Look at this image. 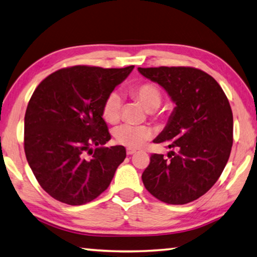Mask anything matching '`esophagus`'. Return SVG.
Returning <instances> with one entry per match:
<instances>
[{"label": "esophagus", "instance_id": "esophagus-1", "mask_svg": "<svg viewBox=\"0 0 257 257\" xmlns=\"http://www.w3.org/2000/svg\"><path fill=\"white\" fill-rule=\"evenodd\" d=\"M136 150H135V149H130V147H128V149H127V154L128 155H133V154H135V153H136Z\"/></svg>", "mask_w": 257, "mask_h": 257}]
</instances>
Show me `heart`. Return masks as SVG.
I'll list each match as a JSON object with an SVG mask.
<instances>
[{"label":"heart","instance_id":"1","mask_svg":"<svg viewBox=\"0 0 257 257\" xmlns=\"http://www.w3.org/2000/svg\"><path fill=\"white\" fill-rule=\"evenodd\" d=\"M129 94L137 99L146 110H155L162 102V93L153 82L144 81L134 85L129 88ZM122 110V101L118 93H111L104 101L102 107V115L108 123L119 122ZM153 130L149 125L122 124L115 129L114 139L119 144L137 149L152 137Z\"/></svg>","mask_w":257,"mask_h":257}]
</instances>
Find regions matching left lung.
Segmentation results:
<instances>
[{
  "label": "left lung",
  "mask_w": 257,
  "mask_h": 257,
  "mask_svg": "<svg viewBox=\"0 0 257 257\" xmlns=\"http://www.w3.org/2000/svg\"><path fill=\"white\" fill-rule=\"evenodd\" d=\"M138 71L162 86L176 103L168 124L153 141L172 151L168 159L163 154L151 155L142 175L145 188L167 204L193 202L212 188L229 160L233 118L228 98L214 78L196 68Z\"/></svg>",
  "instance_id": "1"
}]
</instances>
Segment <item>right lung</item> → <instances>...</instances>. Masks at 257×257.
Wrapping results in <instances>:
<instances>
[{
  "label": "right lung",
  "instance_id": "obj_1",
  "mask_svg": "<svg viewBox=\"0 0 257 257\" xmlns=\"http://www.w3.org/2000/svg\"><path fill=\"white\" fill-rule=\"evenodd\" d=\"M133 69L63 68L35 89L25 114V153L38 184L56 201L92 202L123 162V146H103L111 135L102 107Z\"/></svg>",
  "mask_w": 257,
  "mask_h": 257
}]
</instances>
